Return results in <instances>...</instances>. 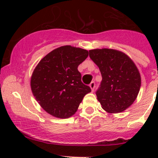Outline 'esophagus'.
Wrapping results in <instances>:
<instances>
[{
    "label": "esophagus",
    "instance_id": "obj_1",
    "mask_svg": "<svg viewBox=\"0 0 158 158\" xmlns=\"http://www.w3.org/2000/svg\"><path fill=\"white\" fill-rule=\"evenodd\" d=\"M89 86H90L91 89H92V91L93 92L94 89H95V82H94V81H92V82L90 83V85H89Z\"/></svg>",
    "mask_w": 158,
    "mask_h": 158
}]
</instances>
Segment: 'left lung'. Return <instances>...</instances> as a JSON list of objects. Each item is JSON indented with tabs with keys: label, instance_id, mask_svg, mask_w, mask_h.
Returning a JSON list of instances; mask_svg holds the SVG:
<instances>
[{
	"label": "left lung",
	"instance_id": "obj_1",
	"mask_svg": "<svg viewBox=\"0 0 158 158\" xmlns=\"http://www.w3.org/2000/svg\"><path fill=\"white\" fill-rule=\"evenodd\" d=\"M89 56L102 77L95 92L102 109L109 113L122 112L135 102L139 92L138 68L128 56L115 49H92Z\"/></svg>",
	"mask_w": 158,
	"mask_h": 158
}]
</instances>
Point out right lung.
I'll use <instances>...</instances> for the list:
<instances>
[{
	"label": "right lung",
	"mask_w": 158,
	"mask_h": 158,
	"mask_svg": "<svg viewBox=\"0 0 158 158\" xmlns=\"http://www.w3.org/2000/svg\"><path fill=\"white\" fill-rule=\"evenodd\" d=\"M88 55L85 49L63 46L47 54L35 68L30 81L32 92L51 115L69 118L91 92L90 87L82 83L78 70Z\"/></svg>",
	"instance_id": "add662e5"
}]
</instances>
